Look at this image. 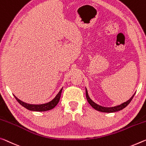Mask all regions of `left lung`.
<instances>
[{
    "mask_svg": "<svg viewBox=\"0 0 146 146\" xmlns=\"http://www.w3.org/2000/svg\"><path fill=\"white\" fill-rule=\"evenodd\" d=\"M134 96H135V94H134L133 96L131 97V99H129L128 101L123 103L121 104L120 105L114 106V107H104V106H100V105H98V104L95 103L94 101L90 98L88 94L87 90H86V97L87 101H88L90 105H91L92 107L94 108V109H96L98 111H100V112H108V113L115 112H117V111H119L122 109H123L124 108H125L126 106L128 105L129 103H130V102L132 101V99H133V98H134Z\"/></svg>",
    "mask_w": 146,
    "mask_h": 146,
    "instance_id": "left-lung-1",
    "label": "left lung"
}]
</instances>
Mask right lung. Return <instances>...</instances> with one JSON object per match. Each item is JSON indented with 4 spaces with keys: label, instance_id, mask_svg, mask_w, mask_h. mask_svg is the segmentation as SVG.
Masks as SVG:
<instances>
[{
    "label": "right lung",
    "instance_id": "add662e5",
    "mask_svg": "<svg viewBox=\"0 0 146 146\" xmlns=\"http://www.w3.org/2000/svg\"><path fill=\"white\" fill-rule=\"evenodd\" d=\"M62 88L60 90L58 94L56 95V97H55L52 101H50V102L47 103L41 104V105H32V104H28L19 100L17 98H16L14 95H13V96H14L16 100L18 101V103H19L20 105H21L23 106H24L25 108H26L27 109L32 111H37V112H44V111L51 110L57 105V104L60 101V99Z\"/></svg>",
    "mask_w": 146,
    "mask_h": 146
}]
</instances>
